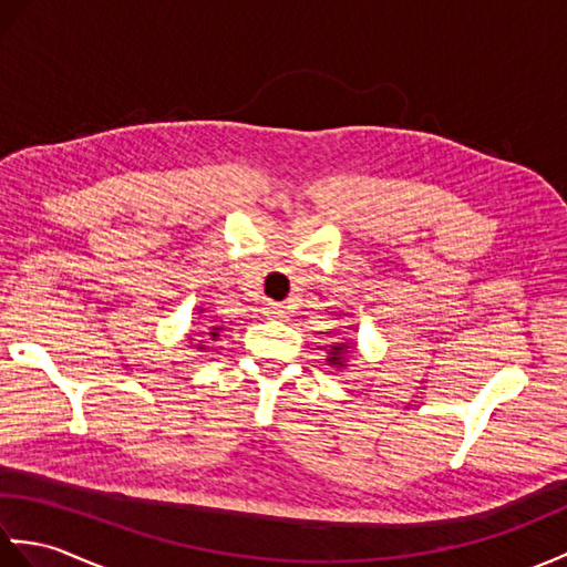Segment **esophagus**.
Returning a JSON list of instances; mask_svg holds the SVG:
<instances>
[{"label": "esophagus", "instance_id": "obj_1", "mask_svg": "<svg viewBox=\"0 0 567 567\" xmlns=\"http://www.w3.org/2000/svg\"><path fill=\"white\" fill-rule=\"evenodd\" d=\"M262 315L268 319H280L282 321V319H287V309L282 305H277V302H265Z\"/></svg>", "mask_w": 567, "mask_h": 567}]
</instances>
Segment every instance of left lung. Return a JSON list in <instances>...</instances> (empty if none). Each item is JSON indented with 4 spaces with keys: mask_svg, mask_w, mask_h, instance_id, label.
Wrapping results in <instances>:
<instances>
[{
    "mask_svg": "<svg viewBox=\"0 0 567 567\" xmlns=\"http://www.w3.org/2000/svg\"><path fill=\"white\" fill-rule=\"evenodd\" d=\"M343 348H346L343 343H339V346H333V353H331V358H329V360H331V363H336V365H341V363H339V360H341V358H339V353L343 351Z\"/></svg>",
    "mask_w": 567,
    "mask_h": 567,
    "instance_id": "obj_1",
    "label": "left lung"
}]
</instances>
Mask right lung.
I'll return each instance as SVG.
<instances>
[{
  "mask_svg": "<svg viewBox=\"0 0 567 567\" xmlns=\"http://www.w3.org/2000/svg\"><path fill=\"white\" fill-rule=\"evenodd\" d=\"M216 336H219V329L214 327V329H212V339H216Z\"/></svg>",
  "mask_w": 567,
  "mask_h": 567,
  "instance_id": "1",
  "label": "right lung"
}]
</instances>
